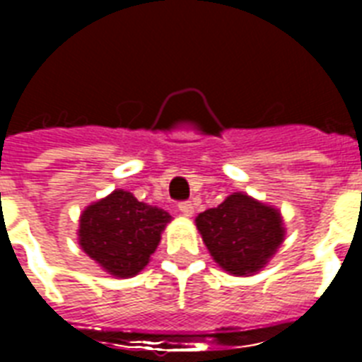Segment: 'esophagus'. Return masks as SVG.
Wrapping results in <instances>:
<instances>
[{
	"label": "esophagus",
	"mask_w": 362,
	"mask_h": 362,
	"mask_svg": "<svg viewBox=\"0 0 362 362\" xmlns=\"http://www.w3.org/2000/svg\"><path fill=\"white\" fill-rule=\"evenodd\" d=\"M178 210H180L182 214L184 216H192L193 214V204L192 201H182L180 204H178Z\"/></svg>",
	"instance_id": "obj_1"
}]
</instances>
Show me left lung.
Instances as JSON below:
<instances>
[{"label": "left lung", "mask_w": 362, "mask_h": 362, "mask_svg": "<svg viewBox=\"0 0 362 362\" xmlns=\"http://www.w3.org/2000/svg\"><path fill=\"white\" fill-rule=\"evenodd\" d=\"M195 223L216 263L237 276L263 269L284 240L280 212L244 193L204 210Z\"/></svg>", "instance_id": "1"}]
</instances>
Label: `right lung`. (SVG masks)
Here are the masks:
<instances>
[{"mask_svg": "<svg viewBox=\"0 0 362 362\" xmlns=\"http://www.w3.org/2000/svg\"><path fill=\"white\" fill-rule=\"evenodd\" d=\"M169 221V212L116 189L82 212L78 242L107 272L129 278L146 267Z\"/></svg>", "mask_w": 362, "mask_h": 362, "instance_id": "1", "label": "right lung"}]
</instances>
